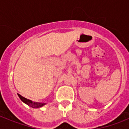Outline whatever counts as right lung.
<instances>
[{"label": "right lung", "instance_id": "1", "mask_svg": "<svg viewBox=\"0 0 129 129\" xmlns=\"http://www.w3.org/2000/svg\"><path fill=\"white\" fill-rule=\"evenodd\" d=\"M18 95H19V98L20 99V100L24 102V103H26V105H28L29 107H32V108H39V107H41L43 106H44V105H46V103H37V102H33L31 100H28V99L25 98L23 96L20 95V94H18Z\"/></svg>", "mask_w": 129, "mask_h": 129}]
</instances>
